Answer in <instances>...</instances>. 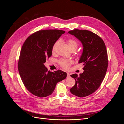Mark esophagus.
Listing matches in <instances>:
<instances>
[{"label":"esophagus","mask_w":124,"mask_h":124,"mask_svg":"<svg viewBox=\"0 0 124 124\" xmlns=\"http://www.w3.org/2000/svg\"><path fill=\"white\" fill-rule=\"evenodd\" d=\"M67 78H69L70 76V74L69 72H67Z\"/></svg>","instance_id":"34e87169"}]
</instances>
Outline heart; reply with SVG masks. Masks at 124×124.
I'll use <instances>...</instances> for the list:
<instances>
[{
	"label": "heart",
	"instance_id": "obj_1",
	"mask_svg": "<svg viewBox=\"0 0 124 124\" xmlns=\"http://www.w3.org/2000/svg\"><path fill=\"white\" fill-rule=\"evenodd\" d=\"M67 42H68V46L70 50L72 49H75L76 50L78 46V43L77 41L74 39H69L67 40ZM59 43V41H56V42L54 43L53 45V47H52V51L54 52L55 49L56 47L57 46V44ZM59 65L61 66L62 68L65 69H67L70 65L72 63V61H71L70 59H59L58 61Z\"/></svg>",
	"mask_w": 124,
	"mask_h": 124
}]
</instances>
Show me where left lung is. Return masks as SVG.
Wrapping results in <instances>:
<instances>
[{
    "instance_id": "left-lung-1",
    "label": "left lung",
    "mask_w": 124,
    "mask_h": 124,
    "mask_svg": "<svg viewBox=\"0 0 124 124\" xmlns=\"http://www.w3.org/2000/svg\"><path fill=\"white\" fill-rule=\"evenodd\" d=\"M68 33L83 44V53L78 63H83L84 70L79 76L76 73L71 75L76 84L70 92L78 97L87 96L99 87L106 76L108 65L106 45L99 36L87 30L74 29Z\"/></svg>"
}]
</instances>
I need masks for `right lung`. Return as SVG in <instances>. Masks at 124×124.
I'll use <instances>...</instances> for the list:
<instances>
[{
	"label": "right lung",
	"instance_id": "add662e5",
	"mask_svg": "<svg viewBox=\"0 0 124 124\" xmlns=\"http://www.w3.org/2000/svg\"><path fill=\"white\" fill-rule=\"evenodd\" d=\"M65 31L57 29L36 31L26 39L21 50L18 69L28 91L39 97H46L54 92L58 82L65 79L62 70L48 71L44 63L52 56V47Z\"/></svg>",
	"mask_w": 124,
	"mask_h": 124
}]
</instances>
